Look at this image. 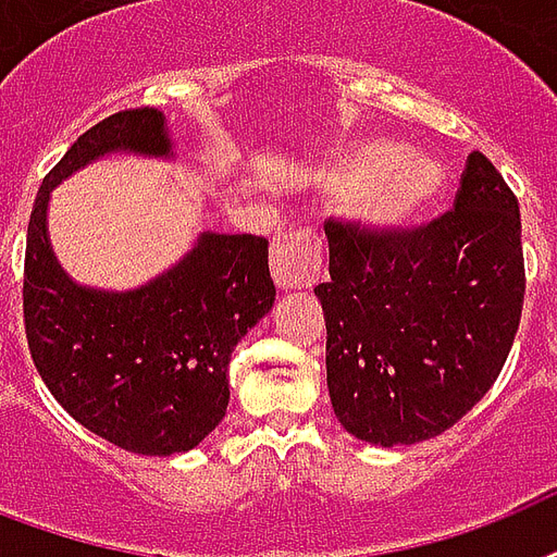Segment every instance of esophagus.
<instances>
[{"label":"esophagus","mask_w":557,"mask_h":557,"mask_svg":"<svg viewBox=\"0 0 557 557\" xmlns=\"http://www.w3.org/2000/svg\"><path fill=\"white\" fill-rule=\"evenodd\" d=\"M270 267L278 290H310L322 270L317 235L308 230L282 232L270 247Z\"/></svg>","instance_id":"obj_1"}]
</instances>
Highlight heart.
Returning <instances> with one entry per match:
<instances>
[{"instance_id": "obj_1", "label": "heart", "mask_w": 557, "mask_h": 557, "mask_svg": "<svg viewBox=\"0 0 557 557\" xmlns=\"http://www.w3.org/2000/svg\"><path fill=\"white\" fill-rule=\"evenodd\" d=\"M322 191L357 200L355 220L374 238H398L421 226L447 188V174L433 157L409 153L400 141H348L319 171Z\"/></svg>"}]
</instances>
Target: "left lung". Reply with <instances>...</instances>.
<instances>
[{"label": "left lung", "mask_w": 557, "mask_h": 557, "mask_svg": "<svg viewBox=\"0 0 557 557\" xmlns=\"http://www.w3.org/2000/svg\"><path fill=\"white\" fill-rule=\"evenodd\" d=\"M327 395L360 442L418 444L494 386L515 343L525 273L517 197L471 153L454 211L398 238L325 223Z\"/></svg>", "instance_id": "8db88e82"}]
</instances>
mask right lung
Masks as SVG:
<instances>
[{"label":"right lung","mask_w":557,"mask_h":557,"mask_svg":"<svg viewBox=\"0 0 557 557\" xmlns=\"http://www.w3.org/2000/svg\"><path fill=\"white\" fill-rule=\"evenodd\" d=\"M113 153L174 159L165 113L103 119L42 180L25 247V337L77 424L131 454H185L226 416L232 351L273 308L267 240L200 232L180 261L133 290L77 284L51 249V191Z\"/></svg>","instance_id":"add662e5"}]
</instances>
